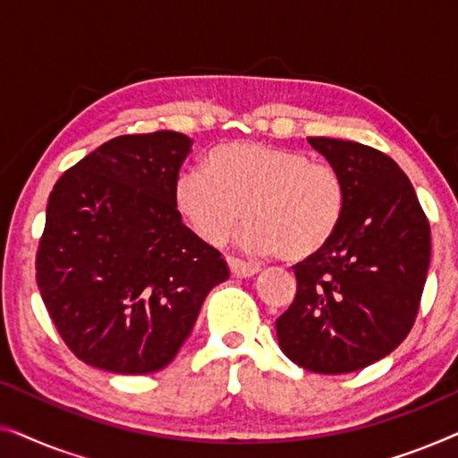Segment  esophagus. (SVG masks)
<instances>
[{"label":"esophagus","instance_id":"34e87169","mask_svg":"<svg viewBox=\"0 0 458 458\" xmlns=\"http://www.w3.org/2000/svg\"><path fill=\"white\" fill-rule=\"evenodd\" d=\"M227 265H229V268H231V275H233V277H237V279L254 277V275L260 271L259 267L246 265V262H243V260H240V259H231V256L227 259Z\"/></svg>","mask_w":458,"mask_h":458}]
</instances>
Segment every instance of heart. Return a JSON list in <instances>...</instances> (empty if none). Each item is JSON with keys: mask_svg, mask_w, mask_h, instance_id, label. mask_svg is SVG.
Masks as SVG:
<instances>
[{"mask_svg": "<svg viewBox=\"0 0 458 458\" xmlns=\"http://www.w3.org/2000/svg\"><path fill=\"white\" fill-rule=\"evenodd\" d=\"M173 204L187 229L208 246L231 229L243 252L304 260L327 246L340 225L344 183L334 166L304 152L259 141L223 143L202 168H183L173 185Z\"/></svg>", "mask_w": 458, "mask_h": 458, "instance_id": "b5f03b06", "label": "heart"}]
</instances>
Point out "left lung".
I'll return each instance as SVG.
<instances>
[{
    "label": "left lung",
    "instance_id": "1",
    "mask_svg": "<svg viewBox=\"0 0 458 458\" xmlns=\"http://www.w3.org/2000/svg\"><path fill=\"white\" fill-rule=\"evenodd\" d=\"M309 143L342 177L344 210L327 246L293 267L298 290L277 340L312 373H352L409 335L428 279L429 223L390 156L331 137Z\"/></svg>",
    "mask_w": 458,
    "mask_h": 458
}]
</instances>
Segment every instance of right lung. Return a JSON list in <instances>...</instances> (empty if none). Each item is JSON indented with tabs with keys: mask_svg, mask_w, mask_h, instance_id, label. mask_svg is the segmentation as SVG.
<instances>
[{
	"mask_svg": "<svg viewBox=\"0 0 458 458\" xmlns=\"http://www.w3.org/2000/svg\"><path fill=\"white\" fill-rule=\"evenodd\" d=\"M191 152L174 131L121 135L49 193L37 285L66 346L121 375L165 369L206 296L229 279L221 252L185 227L173 185Z\"/></svg>",
	"mask_w": 458,
	"mask_h": 458,
	"instance_id": "add662e5",
	"label": "right lung"
}]
</instances>
